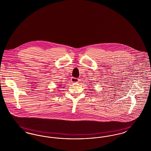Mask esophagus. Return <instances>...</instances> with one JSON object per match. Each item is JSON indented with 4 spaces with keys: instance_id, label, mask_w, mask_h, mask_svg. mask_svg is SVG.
Masks as SVG:
<instances>
[{
    "instance_id": "1",
    "label": "esophagus",
    "mask_w": 151,
    "mask_h": 151,
    "mask_svg": "<svg viewBox=\"0 0 151 151\" xmlns=\"http://www.w3.org/2000/svg\"><path fill=\"white\" fill-rule=\"evenodd\" d=\"M71 81L72 83H78L79 82V79L75 78H72L71 79Z\"/></svg>"
}]
</instances>
